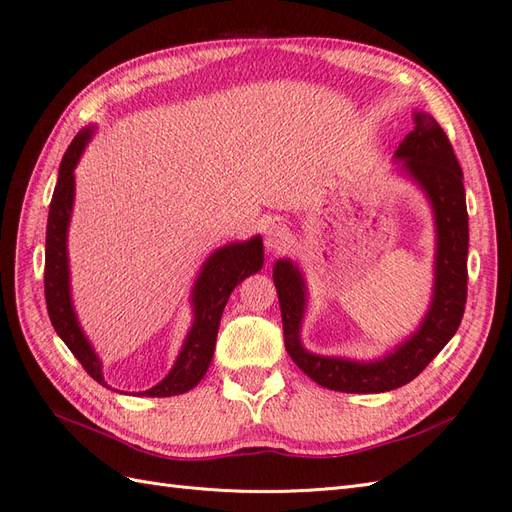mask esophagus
<instances>
[{"instance_id": "1", "label": "esophagus", "mask_w": 512, "mask_h": 512, "mask_svg": "<svg viewBox=\"0 0 512 512\" xmlns=\"http://www.w3.org/2000/svg\"><path fill=\"white\" fill-rule=\"evenodd\" d=\"M265 243H267V250L271 252H278L282 247H286L288 243V230L282 224H271L265 232Z\"/></svg>"}]
</instances>
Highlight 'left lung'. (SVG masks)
Masks as SVG:
<instances>
[{"instance_id": "1", "label": "left lung", "mask_w": 512, "mask_h": 512, "mask_svg": "<svg viewBox=\"0 0 512 512\" xmlns=\"http://www.w3.org/2000/svg\"><path fill=\"white\" fill-rule=\"evenodd\" d=\"M416 127L400 142L396 159L426 193L435 213L437 252L431 308L411 338L375 362L314 355L303 349L299 331L306 312V282L297 265L278 260L273 282L278 288L284 344L290 359L327 390L349 394H379L416 379L433 357L457 334L467 301V206L463 172L452 144L439 122L426 112L413 114Z\"/></svg>"}]
</instances>
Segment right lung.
<instances>
[{"label":"right lung","mask_w":512,"mask_h":512,"mask_svg":"<svg viewBox=\"0 0 512 512\" xmlns=\"http://www.w3.org/2000/svg\"><path fill=\"white\" fill-rule=\"evenodd\" d=\"M94 129H84L75 135L71 146L60 163L58 185L53 189L47 219V243H45V301L53 329L71 353L86 368L88 375L109 388L103 379L99 355L94 353L92 344L81 331L77 314L71 301V275H68V252L66 234L71 222L73 200H75V165L90 142ZM265 252L262 239L254 237L243 243H228L215 250L202 265L196 284L191 290L193 303V325L185 338L181 353H178L168 377L159 381L155 388L137 392V396H176L185 394L202 381L211 366L215 353V340L222 312L234 286L241 284L247 275L262 269Z\"/></svg>","instance_id":"1"}]
</instances>
